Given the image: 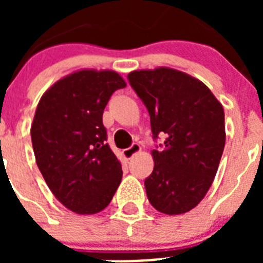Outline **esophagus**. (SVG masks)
Returning <instances> with one entry per match:
<instances>
[{
	"label": "esophagus",
	"mask_w": 263,
	"mask_h": 263,
	"mask_svg": "<svg viewBox=\"0 0 263 263\" xmlns=\"http://www.w3.org/2000/svg\"><path fill=\"white\" fill-rule=\"evenodd\" d=\"M138 152H141V146H139V143H133L130 147L125 148L124 157L126 158V159H130V158H133V155H136Z\"/></svg>",
	"instance_id": "obj_1"
}]
</instances>
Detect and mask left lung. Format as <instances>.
Masks as SVG:
<instances>
[{"mask_svg":"<svg viewBox=\"0 0 263 263\" xmlns=\"http://www.w3.org/2000/svg\"><path fill=\"white\" fill-rule=\"evenodd\" d=\"M130 85L147 108L154 170L145 179L155 210L180 215L200 203L217 173L225 146L224 109L200 80L173 68L134 71Z\"/></svg>","mask_w":263,"mask_h":263,"instance_id":"left-lung-1","label":"left lung"}]
</instances>
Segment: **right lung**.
<instances>
[{"mask_svg":"<svg viewBox=\"0 0 263 263\" xmlns=\"http://www.w3.org/2000/svg\"><path fill=\"white\" fill-rule=\"evenodd\" d=\"M125 87L116 72L83 69L55 83L36 106L31 142L39 171L58 200L80 215L103 211L122 179L103 113Z\"/></svg>","mask_w":263,"mask_h":263,"instance_id":"obj_1","label":"right lung"}]
</instances>
